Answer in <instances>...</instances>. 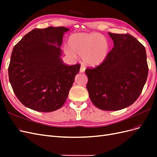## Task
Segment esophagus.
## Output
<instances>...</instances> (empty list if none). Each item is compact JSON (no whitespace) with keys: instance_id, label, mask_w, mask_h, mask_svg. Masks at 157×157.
<instances>
[{"instance_id":"esophagus-1","label":"esophagus","mask_w":157,"mask_h":157,"mask_svg":"<svg viewBox=\"0 0 157 157\" xmlns=\"http://www.w3.org/2000/svg\"><path fill=\"white\" fill-rule=\"evenodd\" d=\"M85 69H86V68H85L84 66V65H81V67H80V73L84 72Z\"/></svg>"}]
</instances>
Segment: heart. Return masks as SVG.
Instances as JSON below:
<instances>
[{
  "label": "heart",
  "instance_id": "obj_1",
  "mask_svg": "<svg viewBox=\"0 0 157 157\" xmlns=\"http://www.w3.org/2000/svg\"><path fill=\"white\" fill-rule=\"evenodd\" d=\"M109 50L107 39L99 33H77L68 39L64 51L69 58L76 59L82 56L84 62L91 66L98 65L106 58Z\"/></svg>",
  "mask_w": 157,
  "mask_h": 157
}]
</instances>
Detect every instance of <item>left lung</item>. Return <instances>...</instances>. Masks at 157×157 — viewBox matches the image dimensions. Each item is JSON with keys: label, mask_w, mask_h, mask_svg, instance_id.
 I'll return each mask as SVG.
<instances>
[{"label": "left lung", "mask_w": 157, "mask_h": 157, "mask_svg": "<svg viewBox=\"0 0 157 157\" xmlns=\"http://www.w3.org/2000/svg\"><path fill=\"white\" fill-rule=\"evenodd\" d=\"M114 47L103 62L85 73L86 88L94 105L104 111H118L138 98L146 82L148 65L145 47L129 34L109 33Z\"/></svg>", "instance_id": "1"}]
</instances>
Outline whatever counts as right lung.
<instances>
[{
	"label": "right lung",
	"instance_id": "1",
	"mask_svg": "<svg viewBox=\"0 0 157 157\" xmlns=\"http://www.w3.org/2000/svg\"><path fill=\"white\" fill-rule=\"evenodd\" d=\"M68 28L48 27L28 33L13 47L8 77L17 99L39 112L63 106L80 65H67L61 58L63 36Z\"/></svg>",
	"mask_w": 157,
	"mask_h": 157
}]
</instances>
